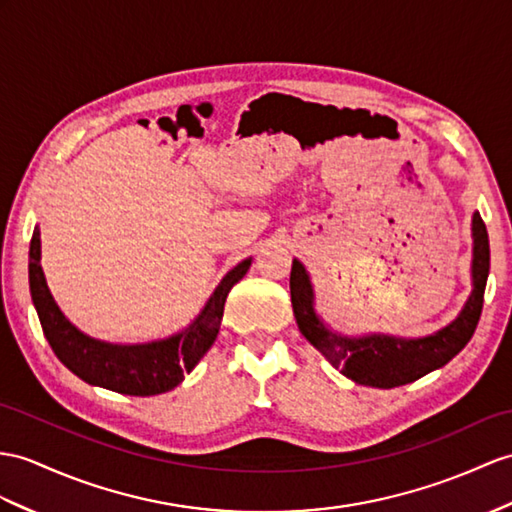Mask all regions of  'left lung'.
<instances>
[{
    "label": "left lung",
    "instance_id": "obj_1",
    "mask_svg": "<svg viewBox=\"0 0 512 512\" xmlns=\"http://www.w3.org/2000/svg\"><path fill=\"white\" fill-rule=\"evenodd\" d=\"M471 236L473 289L450 326L423 339H400L389 334L343 336L332 332L317 317L313 284L304 265L295 258L291 267V304L299 332L330 360L332 367L341 369L343 376L358 384L378 386V389H393V386L415 382L426 373L447 365L476 332L484 304L486 278H489V234H486L480 213H473L471 217Z\"/></svg>",
    "mask_w": 512,
    "mask_h": 512
}]
</instances>
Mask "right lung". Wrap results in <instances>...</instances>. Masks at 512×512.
Wrapping results in <instances>:
<instances>
[{
  "label": "right lung",
  "instance_id": "obj_1",
  "mask_svg": "<svg viewBox=\"0 0 512 512\" xmlns=\"http://www.w3.org/2000/svg\"><path fill=\"white\" fill-rule=\"evenodd\" d=\"M249 265H252V258H245L226 273V278L219 282L204 310L189 328L169 336V339L136 345L97 341L93 336L80 332L62 315L47 289L41 267L39 228H34L30 241L28 273L36 315H39L45 339L52 345L60 363L93 386H102V389L123 395L145 397L176 389L184 380V373H191L210 350L219 334L226 297L232 286L245 276Z\"/></svg>",
  "mask_w": 512,
  "mask_h": 512
}]
</instances>
